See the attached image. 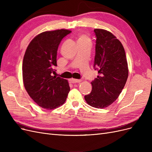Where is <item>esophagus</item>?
<instances>
[{"mask_svg":"<svg viewBox=\"0 0 152 152\" xmlns=\"http://www.w3.org/2000/svg\"><path fill=\"white\" fill-rule=\"evenodd\" d=\"M70 83L72 84H76V83H79V82H81V80H78V79H72L70 80Z\"/></svg>","mask_w":152,"mask_h":152,"instance_id":"obj_1","label":"esophagus"}]
</instances>
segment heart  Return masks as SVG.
I'll return each instance as SVG.
<instances>
[{
  "label": "heart",
  "mask_w": 152,
  "mask_h": 152,
  "mask_svg": "<svg viewBox=\"0 0 152 152\" xmlns=\"http://www.w3.org/2000/svg\"><path fill=\"white\" fill-rule=\"evenodd\" d=\"M79 43H89L91 44L90 37L86 34H80L78 36L77 44Z\"/></svg>",
  "instance_id": "1"
}]
</instances>
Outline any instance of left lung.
<instances>
[{
  "instance_id": "8db88e82",
  "label": "left lung",
  "mask_w": 152,
  "mask_h": 152,
  "mask_svg": "<svg viewBox=\"0 0 152 152\" xmlns=\"http://www.w3.org/2000/svg\"><path fill=\"white\" fill-rule=\"evenodd\" d=\"M94 31L96 36L94 67L99 75L91 82V93L84 98L91 107L104 108L121 93L129 69L125 50L120 40L106 30L96 28Z\"/></svg>"
}]
</instances>
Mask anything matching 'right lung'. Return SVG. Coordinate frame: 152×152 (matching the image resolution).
Listing matches in <instances>:
<instances>
[{
	"mask_svg": "<svg viewBox=\"0 0 152 152\" xmlns=\"http://www.w3.org/2000/svg\"><path fill=\"white\" fill-rule=\"evenodd\" d=\"M71 30L45 31L31 40L23 61V82L31 98L39 107L53 110L64 104L70 91L67 80L53 76L57 66V50L61 40Z\"/></svg>",
	"mask_w": 152,
	"mask_h": 152,
	"instance_id": "1",
	"label": "right lung"
}]
</instances>
